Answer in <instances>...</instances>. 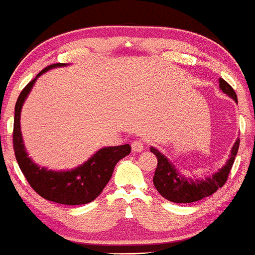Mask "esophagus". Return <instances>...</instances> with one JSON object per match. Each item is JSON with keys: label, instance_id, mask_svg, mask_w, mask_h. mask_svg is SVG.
<instances>
[{"label": "esophagus", "instance_id": "1", "mask_svg": "<svg viewBox=\"0 0 255 255\" xmlns=\"http://www.w3.org/2000/svg\"><path fill=\"white\" fill-rule=\"evenodd\" d=\"M131 148H132V152H135V153H137V152H141L143 149L142 141H141V140L132 141V143H131Z\"/></svg>", "mask_w": 255, "mask_h": 255}]
</instances>
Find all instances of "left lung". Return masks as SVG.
<instances>
[{
	"mask_svg": "<svg viewBox=\"0 0 255 255\" xmlns=\"http://www.w3.org/2000/svg\"><path fill=\"white\" fill-rule=\"evenodd\" d=\"M219 83L220 89L230 98H232L236 103H238L237 94L233 91V88L222 78H220ZM238 147H240V138L236 140L225 166L210 177L199 178V179L186 177L183 173H180L162 152H159L154 147H151L149 151L157 157V161H158L156 170H154L153 184L157 191L164 199L172 203L188 204L207 198L217 191V189L224 186L235 162Z\"/></svg>",
	"mask_w": 255,
	"mask_h": 255,
	"instance_id": "8db88e82",
	"label": "left lung"
}]
</instances>
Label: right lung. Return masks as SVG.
<instances>
[{"mask_svg": "<svg viewBox=\"0 0 255 255\" xmlns=\"http://www.w3.org/2000/svg\"><path fill=\"white\" fill-rule=\"evenodd\" d=\"M64 66H67V64L50 65L39 72L36 77L20 92L14 108L13 147L18 166L31 188L39 195L46 200L62 205H83L91 203L97 196L101 195L112 178L115 164L130 153L131 147L128 143L122 146L103 147L85 163L70 170H51L34 163L33 159L28 156L20 131L22 107L38 77H40L46 71Z\"/></svg>", "mask_w": 255, "mask_h": 255, "instance_id": "obj_1", "label": "right lung"}]
</instances>
